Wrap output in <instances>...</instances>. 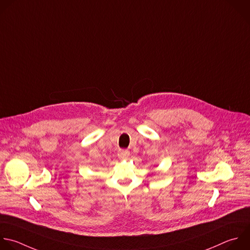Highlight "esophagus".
I'll use <instances>...</instances> for the list:
<instances>
[{
    "label": "esophagus",
    "mask_w": 250,
    "mask_h": 250,
    "mask_svg": "<svg viewBox=\"0 0 250 250\" xmlns=\"http://www.w3.org/2000/svg\"><path fill=\"white\" fill-rule=\"evenodd\" d=\"M118 156H119V158H128L130 156V153L128 150L122 149V150H119Z\"/></svg>",
    "instance_id": "34e87169"
}]
</instances>
